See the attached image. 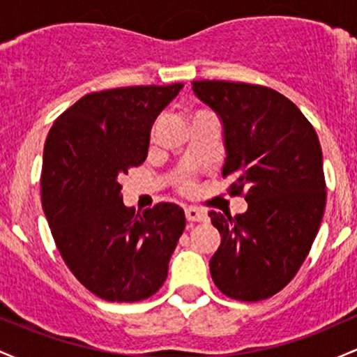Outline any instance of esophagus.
<instances>
[{
	"label": "esophagus",
	"mask_w": 357,
	"mask_h": 357,
	"mask_svg": "<svg viewBox=\"0 0 357 357\" xmlns=\"http://www.w3.org/2000/svg\"><path fill=\"white\" fill-rule=\"evenodd\" d=\"M184 215H186L188 221H199V223H202V221L208 220L206 213H204L203 210H198V208H192V206L186 208V210H184Z\"/></svg>",
	"instance_id": "34e87169"
}]
</instances>
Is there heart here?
I'll return each instance as SVG.
<instances>
[{"label":"heart","instance_id":"1","mask_svg":"<svg viewBox=\"0 0 357 357\" xmlns=\"http://www.w3.org/2000/svg\"><path fill=\"white\" fill-rule=\"evenodd\" d=\"M206 114H211V112L210 110H204V109H196L195 112L191 114V121L196 117L206 116ZM176 186H178V190L181 192H191V191H195L196 181H195V178H192L191 173H188V171H181V173L176 176Z\"/></svg>","mask_w":357,"mask_h":357}]
</instances>
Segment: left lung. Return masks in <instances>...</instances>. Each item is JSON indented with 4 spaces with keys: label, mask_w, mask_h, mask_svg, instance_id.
Wrapping results in <instances>:
<instances>
[{
    "label": "left lung",
    "mask_w": 357,
    "mask_h": 357,
    "mask_svg": "<svg viewBox=\"0 0 357 357\" xmlns=\"http://www.w3.org/2000/svg\"><path fill=\"white\" fill-rule=\"evenodd\" d=\"M196 96L223 121L228 191L243 196V215L211 211L221 243L210 260L227 297L257 302L275 296L309 255L326 210L322 149L292 100L265 85L195 80Z\"/></svg>",
    "instance_id": "1"
}]
</instances>
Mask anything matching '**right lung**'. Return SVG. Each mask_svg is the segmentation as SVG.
<instances>
[{
    "label": "right lung",
    "instance_id": "add662e5",
    "mask_svg": "<svg viewBox=\"0 0 357 357\" xmlns=\"http://www.w3.org/2000/svg\"><path fill=\"white\" fill-rule=\"evenodd\" d=\"M181 89L87 93L56 117L45 142L40 186L53 240L77 280L107 302L154 296L186 227L178 204L126 208L119 183L146 161L151 127Z\"/></svg>",
    "mask_w": 357,
    "mask_h": 357
}]
</instances>
